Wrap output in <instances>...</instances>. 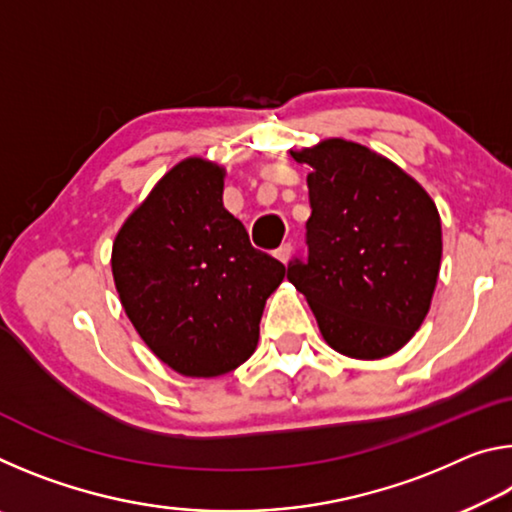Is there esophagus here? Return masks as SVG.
Instances as JSON below:
<instances>
[{
  "label": "esophagus",
  "mask_w": 512,
  "mask_h": 512,
  "mask_svg": "<svg viewBox=\"0 0 512 512\" xmlns=\"http://www.w3.org/2000/svg\"><path fill=\"white\" fill-rule=\"evenodd\" d=\"M291 250H293V246L289 244V241H287V244H282L280 248H277L275 250V257L277 259H280V262H284V264H287L289 262V257H291Z\"/></svg>",
  "instance_id": "esophagus-1"
}]
</instances>
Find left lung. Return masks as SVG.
Here are the masks:
<instances>
[{"mask_svg":"<svg viewBox=\"0 0 512 512\" xmlns=\"http://www.w3.org/2000/svg\"><path fill=\"white\" fill-rule=\"evenodd\" d=\"M311 167L307 257L289 262L320 334L354 359L409 343L436 289L443 232L429 194L370 149L325 140L293 153Z\"/></svg>","mask_w":512,"mask_h":512,"instance_id":"obj_1","label":"left lung"}]
</instances>
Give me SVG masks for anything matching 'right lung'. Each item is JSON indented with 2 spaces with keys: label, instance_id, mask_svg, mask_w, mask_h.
<instances>
[{
  "label": "right lung",
  "instance_id": "1",
  "mask_svg": "<svg viewBox=\"0 0 512 512\" xmlns=\"http://www.w3.org/2000/svg\"><path fill=\"white\" fill-rule=\"evenodd\" d=\"M223 176L201 158L176 164L112 244V275L137 334L187 377L225 375L255 352L266 298L287 275L223 207Z\"/></svg>",
  "mask_w": 512,
  "mask_h": 512
}]
</instances>
